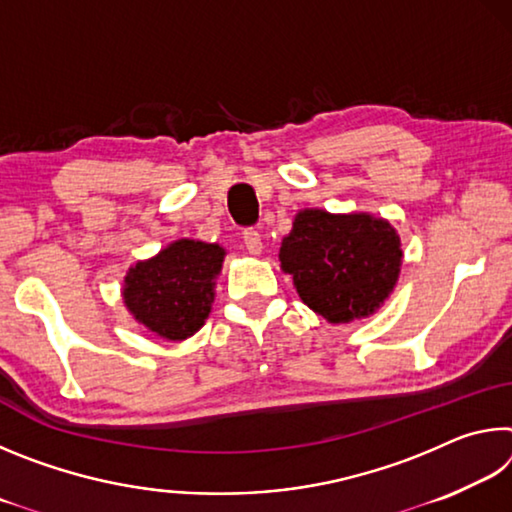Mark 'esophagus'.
Returning a JSON list of instances; mask_svg holds the SVG:
<instances>
[{"label":"esophagus","instance_id":"34e87169","mask_svg":"<svg viewBox=\"0 0 512 512\" xmlns=\"http://www.w3.org/2000/svg\"><path fill=\"white\" fill-rule=\"evenodd\" d=\"M244 244L248 248V253H253V255L262 253V235H259L255 228L244 230Z\"/></svg>","mask_w":512,"mask_h":512}]
</instances>
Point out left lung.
Returning <instances> with one entry per match:
<instances>
[{"label":"left lung","mask_w":512,"mask_h":512,"mask_svg":"<svg viewBox=\"0 0 512 512\" xmlns=\"http://www.w3.org/2000/svg\"><path fill=\"white\" fill-rule=\"evenodd\" d=\"M280 262L309 309L329 323H350L372 314L393 291L402 250L384 219L302 210L282 241Z\"/></svg>","instance_id":"8db88e82"}]
</instances>
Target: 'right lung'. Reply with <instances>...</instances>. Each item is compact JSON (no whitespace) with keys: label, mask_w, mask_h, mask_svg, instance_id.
<instances>
[{"label":"right lung","mask_w":512,"mask_h":512,"mask_svg":"<svg viewBox=\"0 0 512 512\" xmlns=\"http://www.w3.org/2000/svg\"><path fill=\"white\" fill-rule=\"evenodd\" d=\"M225 250L180 239L126 275L124 302L135 320L162 339L183 341L203 327Z\"/></svg>","instance_id":"obj_1"}]
</instances>
